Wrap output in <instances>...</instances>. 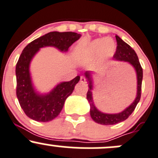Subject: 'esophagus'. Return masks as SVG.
<instances>
[{
	"label": "esophagus",
	"mask_w": 158,
	"mask_h": 158,
	"mask_svg": "<svg viewBox=\"0 0 158 158\" xmlns=\"http://www.w3.org/2000/svg\"><path fill=\"white\" fill-rule=\"evenodd\" d=\"M80 81H81V83H84V84H86L87 83V81H86V78L84 77H83V76H81V79H80Z\"/></svg>",
	"instance_id": "34e87169"
}]
</instances>
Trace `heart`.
I'll use <instances>...</instances> for the list:
<instances>
[{
    "mask_svg": "<svg viewBox=\"0 0 158 158\" xmlns=\"http://www.w3.org/2000/svg\"><path fill=\"white\" fill-rule=\"evenodd\" d=\"M116 45L111 38L97 39L93 40L84 50L78 52V56L96 57L109 58L115 54Z\"/></svg>",
    "mask_w": 158,
    "mask_h": 158,
    "instance_id": "obj_1",
    "label": "heart"
}]
</instances>
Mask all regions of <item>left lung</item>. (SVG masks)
Instances as JSON below:
<instances>
[{
  "mask_svg": "<svg viewBox=\"0 0 158 158\" xmlns=\"http://www.w3.org/2000/svg\"><path fill=\"white\" fill-rule=\"evenodd\" d=\"M117 42L116 51L115 55H113V60L118 61H125L128 62L134 68L137 76V94L134 101L132 102L128 107H126L123 111L118 113H105L100 111L97 107L93 100V90H94V83H93V77L90 71H86L84 73L87 82H88V91L87 94V99L90 103V113L91 118H93L95 123L100 125H115L127 119L130 115L133 113L135 109L136 106L139 103L140 98H141V83L143 78V71L141 64L139 61V58L135 50L125 43L120 37L115 35Z\"/></svg>",
  "mask_w": 158,
  "mask_h": 158,
  "instance_id": "left-lung-1",
  "label": "left lung"
}]
</instances>
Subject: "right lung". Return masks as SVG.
<instances>
[{"mask_svg":"<svg viewBox=\"0 0 158 158\" xmlns=\"http://www.w3.org/2000/svg\"><path fill=\"white\" fill-rule=\"evenodd\" d=\"M81 36V34L73 32H50L31 42L23 50L16 65L17 97L21 108L31 119L45 123L56 118L80 81V76H77L70 81L59 83L48 93L40 94L35 90L31 77L32 58L43 47H55L66 52Z\"/></svg>","mask_w":158,"mask_h":158,"instance_id":"obj_1","label":"right lung"}]
</instances>
